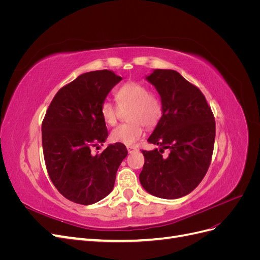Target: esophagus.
<instances>
[{
    "mask_svg": "<svg viewBox=\"0 0 260 260\" xmlns=\"http://www.w3.org/2000/svg\"><path fill=\"white\" fill-rule=\"evenodd\" d=\"M127 149H128L129 153H133V152L138 151V147L137 146H127Z\"/></svg>",
    "mask_w": 260,
    "mask_h": 260,
    "instance_id": "34e87169",
    "label": "esophagus"
}]
</instances>
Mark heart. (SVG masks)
Listing matches in <instances>:
<instances>
[{
    "mask_svg": "<svg viewBox=\"0 0 260 260\" xmlns=\"http://www.w3.org/2000/svg\"><path fill=\"white\" fill-rule=\"evenodd\" d=\"M118 107L105 100L100 106L102 119L107 125H114L120 115V109H127V119L131 122L118 125L111 133L113 142L132 145L143 135V125L153 128L158 123L164 112L162 100L158 93L149 91L142 82L128 81L115 91Z\"/></svg>",
    "mask_w": 260,
    "mask_h": 260,
    "instance_id": "heart-1",
    "label": "heart"
}]
</instances>
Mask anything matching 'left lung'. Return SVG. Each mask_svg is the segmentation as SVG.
I'll return each mask as SVG.
<instances>
[{"label":"left lung","instance_id":"obj_1","mask_svg":"<svg viewBox=\"0 0 260 260\" xmlns=\"http://www.w3.org/2000/svg\"><path fill=\"white\" fill-rule=\"evenodd\" d=\"M146 79L158 91L164 112L147 142L159 149L142 151L139 176L154 196L174 200L191 193L205 177L214 152L216 122L202 91L176 70L156 69ZM165 149L170 153L162 156Z\"/></svg>","mask_w":260,"mask_h":260}]
</instances>
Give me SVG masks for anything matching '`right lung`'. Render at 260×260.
<instances>
[{
  "instance_id": "obj_1",
  "label": "right lung",
  "mask_w": 260,
  "mask_h": 260,
  "mask_svg": "<svg viewBox=\"0 0 260 260\" xmlns=\"http://www.w3.org/2000/svg\"><path fill=\"white\" fill-rule=\"evenodd\" d=\"M122 78L107 69L90 72L55 94L42 121L46 170L57 191L81 205H91L112 192L116 172L128 154L121 143L103 145L108 136L100 106ZM98 148V147H96Z\"/></svg>"
}]
</instances>
